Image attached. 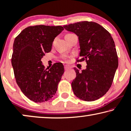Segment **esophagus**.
Returning a JSON list of instances; mask_svg holds the SVG:
<instances>
[{
  "label": "esophagus",
  "instance_id": "1",
  "mask_svg": "<svg viewBox=\"0 0 131 131\" xmlns=\"http://www.w3.org/2000/svg\"><path fill=\"white\" fill-rule=\"evenodd\" d=\"M69 68H71V67L69 65H64V69L65 70H68V69H69Z\"/></svg>",
  "mask_w": 131,
  "mask_h": 131
}]
</instances>
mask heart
<instances>
[{
  "label": "heart",
  "instance_id": "1",
  "mask_svg": "<svg viewBox=\"0 0 131 131\" xmlns=\"http://www.w3.org/2000/svg\"><path fill=\"white\" fill-rule=\"evenodd\" d=\"M62 58L63 59H64V60H67V56H62Z\"/></svg>",
  "mask_w": 131,
  "mask_h": 131
}]
</instances>
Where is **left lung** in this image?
Returning a JSON list of instances; mask_svg holds the SVG:
<instances>
[{
	"label": "left lung",
	"instance_id": "obj_1",
	"mask_svg": "<svg viewBox=\"0 0 131 131\" xmlns=\"http://www.w3.org/2000/svg\"><path fill=\"white\" fill-rule=\"evenodd\" d=\"M63 27L78 36L81 59L77 62L86 60L87 63L86 69L81 72L74 68L76 78L71 84L73 92L83 101L96 100L110 89L118 67L117 54L112 36L95 22H78Z\"/></svg>",
	"mask_w": 131,
	"mask_h": 131
}]
</instances>
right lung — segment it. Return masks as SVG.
I'll list each match as a JSON object with an SVG mask.
<instances>
[{
	"mask_svg": "<svg viewBox=\"0 0 131 131\" xmlns=\"http://www.w3.org/2000/svg\"><path fill=\"white\" fill-rule=\"evenodd\" d=\"M62 26L37 25L26 27L15 38L11 63L15 80L24 95L35 102L49 101L55 95L64 73L62 63L45 69L41 59L51 50Z\"/></svg>",
	"mask_w": 131,
	"mask_h": 131,
	"instance_id": "obj_1",
	"label": "right lung"
}]
</instances>
